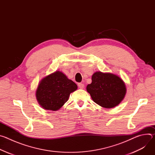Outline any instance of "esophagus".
I'll use <instances>...</instances> for the list:
<instances>
[{"instance_id": "esophagus-1", "label": "esophagus", "mask_w": 155, "mask_h": 155, "mask_svg": "<svg viewBox=\"0 0 155 155\" xmlns=\"http://www.w3.org/2000/svg\"><path fill=\"white\" fill-rule=\"evenodd\" d=\"M78 87H79L80 89H83L84 87V84H83V83H78Z\"/></svg>"}]
</instances>
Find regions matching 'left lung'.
<instances>
[{
	"mask_svg": "<svg viewBox=\"0 0 155 155\" xmlns=\"http://www.w3.org/2000/svg\"><path fill=\"white\" fill-rule=\"evenodd\" d=\"M86 90L93 101L105 108H114L124 99L126 87L123 80L117 75L96 72L92 75V82Z\"/></svg>",
	"mask_w": 155,
	"mask_h": 155,
	"instance_id": "8db88e82",
	"label": "left lung"
}]
</instances>
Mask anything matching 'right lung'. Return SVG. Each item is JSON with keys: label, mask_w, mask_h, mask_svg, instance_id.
Masks as SVG:
<instances>
[{"label": "right lung", "mask_w": 155, "mask_h": 155, "mask_svg": "<svg viewBox=\"0 0 155 155\" xmlns=\"http://www.w3.org/2000/svg\"><path fill=\"white\" fill-rule=\"evenodd\" d=\"M77 88V85L72 80L61 71H56L40 81L35 97L43 109L57 111L68 101L71 93Z\"/></svg>", "instance_id": "add662e5"}]
</instances>
